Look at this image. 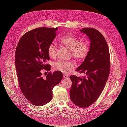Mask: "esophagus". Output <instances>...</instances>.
<instances>
[{
	"mask_svg": "<svg viewBox=\"0 0 127 127\" xmlns=\"http://www.w3.org/2000/svg\"><path fill=\"white\" fill-rule=\"evenodd\" d=\"M63 77L64 78H66V79H68L69 78V76L67 75H66V74L63 75Z\"/></svg>",
	"mask_w": 127,
	"mask_h": 127,
	"instance_id": "1",
	"label": "esophagus"
}]
</instances>
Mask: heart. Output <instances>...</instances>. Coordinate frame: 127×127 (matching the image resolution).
<instances>
[{"mask_svg": "<svg viewBox=\"0 0 127 127\" xmlns=\"http://www.w3.org/2000/svg\"><path fill=\"white\" fill-rule=\"evenodd\" d=\"M60 42L71 52V55L77 60H84L87 56L90 51V44L87 41L81 42L78 38L74 36L68 35L61 38ZM57 47L55 43L49 45L48 49V55L50 57L55 58L57 55ZM56 70L64 74H68L75 67V64L72 62L59 60L53 64Z\"/></svg>", "mask_w": 127, "mask_h": 127, "instance_id": "obj_1", "label": "heart"}]
</instances>
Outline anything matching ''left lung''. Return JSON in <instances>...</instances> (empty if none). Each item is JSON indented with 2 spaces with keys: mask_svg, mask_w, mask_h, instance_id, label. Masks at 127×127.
<instances>
[{
  "mask_svg": "<svg viewBox=\"0 0 127 127\" xmlns=\"http://www.w3.org/2000/svg\"><path fill=\"white\" fill-rule=\"evenodd\" d=\"M79 31L89 38L90 51L76 69L86 76L69 77L72 82L70 97L76 105L86 107L97 100L105 85L110 73V53L105 38L98 31L83 28Z\"/></svg>",
  "mask_w": 127,
  "mask_h": 127,
  "instance_id": "8db88e82",
  "label": "left lung"
}]
</instances>
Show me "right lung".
Here are the masks:
<instances>
[{
	"mask_svg": "<svg viewBox=\"0 0 127 127\" xmlns=\"http://www.w3.org/2000/svg\"><path fill=\"white\" fill-rule=\"evenodd\" d=\"M58 28H40L26 33L19 41L15 64L21 91L32 104L42 106L52 98V90L63 79L62 72L42 76V69L50 70L48 49L56 36Z\"/></svg>",
	"mask_w": 127,
	"mask_h": 127,
	"instance_id": "add662e5",
	"label": "right lung"
}]
</instances>
